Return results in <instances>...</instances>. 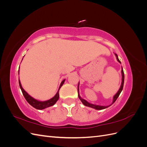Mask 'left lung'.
Masks as SVG:
<instances>
[{
    "mask_svg": "<svg viewBox=\"0 0 147 147\" xmlns=\"http://www.w3.org/2000/svg\"><path fill=\"white\" fill-rule=\"evenodd\" d=\"M115 55H116V56H117V59L118 61L119 62V63H121V62H120V61H119V59H118L117 55L115 54ZM121 74H122V83H121V87H120V88H119V91H118V92H117V94H115V96L113 97V103H112V104H113L114 102H115V101H116V100L117 99V98L119 97V94H120V93H121V92L122 90H123V85H124V72H123V69H122V70H121ZM78 97L80 98V99L81 100V101L82 102V103H83L84 105L87 106V107H91V108H93V109H96V110H102V109H106V108L109 107V106L111 105H109V106H99V105H93V104L88 103V102L87 101H86L85 100H84V99H82L81 97H80V96H79V94H78Z\"/></svg>",
    "mask_w": 147,
    "mask_h": 147,
    "instance_id": "left-lung-1",
    "label": "left lung"
}]
</instances>
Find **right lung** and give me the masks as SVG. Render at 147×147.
Masks as SVG:
<instances>
[{"label": "right lung", "instance_id": "right-lung-1", "mask_svg": "<svg viewBox=\"0 0 147 147\" xmlns=\"http://www.w3.org/2000/svg\"><path fill=\"white\" fill-rule=\"evenodd\" d=\"M64 82H65V80H64L61 82L58 91H57V92L56 93V94L54 97H53V98H51V99L48 100L43 101V102L38 101V100H37L36 99H34L33 97H32L31 96H30L28 94V93L24 90V89L23 88V87L21 86V82L20 81V80H19V84H20V88H21V91H22V92H23V94L24 97H25L26 100H27V102H28V103L30 105H32L33 107L35 108L36 109L42 110V109H45V108L53 106L57 101V100L59 99V91L60 90L61 87L63 86V84H64Z\"/></svg>", "mask_w": 147, "mask_h": 147}]
</instances>
